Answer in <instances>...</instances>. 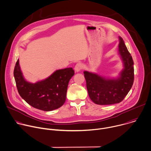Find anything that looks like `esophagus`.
<instances>
[{"instance_id":"1","label":"esophagus","mask_w":151,"mask_h":151,"mask_svg":"<svg viewBox=\"0 0 151 151\" xmlns=\"http://www.w3.org/2000/svg\"><path fill=\"white\" fill-rule=\"evenodd\" d=\"M81 69H82V64L80 63L77 64L74 67V70L76 72H79Z\"/></svg>"}]
</instances>
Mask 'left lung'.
<instances>
[{"instance_id":"1","label":"left lung","mask_w":151,"mask_h":151,"mask_svg":"<svg viewBox=\"0 0 151 151\" xmlns=\"http://www.w3.org/2000/svg\"><path fill=\"white\" fill-rule=\"evenodd\" d=\"M119 54L124 68L116 78H109L97 74L84 71L88 96L98 105H111L121 102L130 90L134 81V63L124 42L119 37Z\"/></svg>"}]
</instances>
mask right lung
I'll return each instance as SVG.
<instances>
[{"label":"right lung","mask_w":151,"mask_h":151,"mask_svg":"<svg viewBox=\"0 0 151 151\" xmlns=\"http://www.w3.org/2000/svg\"><path fill=\"white\" fill-rule=\"evenodd\" d=\"M74 75L72 68L58 70L47 78L32 83L24 78L18 59L14 71L21 97L32 106L45 111H53L64 105L69 81Z\"/></svg>","instance_id":"1"}]
</instances>
